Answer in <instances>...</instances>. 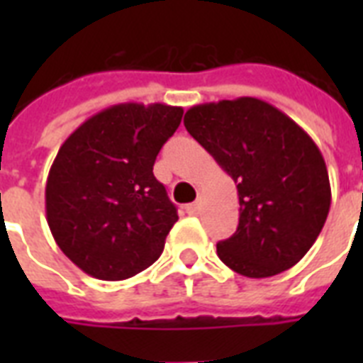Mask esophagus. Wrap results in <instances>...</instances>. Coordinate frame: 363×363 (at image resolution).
Here are the masks:
<instances>
[{"label": "esophagus", "instance_id": "1", "mask_svg": "<svg viewBox=\"0 0 363 363\" xmlns=\"http://www.w3.org/2000/svg\"><path fill=\"white\" fill-rule=\"evenodd\" d=\"M186 213H188V215H192V216L199 215V203L186 205Z\"/></svg>", "mask_w": 363, "mask_h": 363}]
</instances>
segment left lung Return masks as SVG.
Masks as SVG:
<instances>
[{"label": "left lung", "instance_id": "1", "mask_svg": "<svg viewBox=\"0 0 363 363\" xmlns=\"http://www.w3.org/2000/svg\"><path fill=\"white\" fill-rule=\"evenodd\" d=\"M188 133L238 182L239 226L218 258L250 279L279 275L320 235L332 203L326 162L284 113L256 98L186 111Z\"/></svg>", "mask_w": 363, "mask_h": 363}]
</instances>
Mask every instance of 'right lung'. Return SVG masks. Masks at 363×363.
I'll use <instances>...</instances> for the list:
<instances>
[{
  "instance_id": "add662e5",
  "label": "right lung",
  "mask_w": 363,
  "mask_h": 363,
  "mask_svg": "<svg viewBox=\"0 0 363 363\" xmlns=\"http://www.w3.org/2000/svg\"><path fill=\"white\" fill-rule=\"evenodd\" d=\"M182 107L121 104L82 122L60 147L45 188L62 252L101 281H124L160 258L179 215L152 173Z\"/></svg>"
}]
</instances>
